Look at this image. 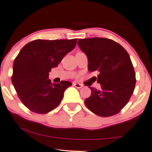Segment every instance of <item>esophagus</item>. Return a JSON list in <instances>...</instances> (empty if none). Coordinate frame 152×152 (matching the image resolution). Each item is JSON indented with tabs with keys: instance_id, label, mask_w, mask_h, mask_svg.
<instances>
[{
	"instance_id": "obj_1",
	"label": "esophagus",
	"mask_w": 152,
	"mask_h": 152,
	"mask_svg": "<svg viewBox=\"0 0 152 152\" xmlns=\"http://www.w3.org/2000/svg\"><path fill=\"white\" fill-rule=\"evenodd\" d=\"M73 85L78 89H80V88H82V87H83V85L80 84V83H73Z\"/></svg>"
}]
</instances>
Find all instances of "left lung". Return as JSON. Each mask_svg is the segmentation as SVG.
Instances as JSON below:
<instances>
[{"instance_id": "obj_1", "label": "left lung", "mask_w": 152, "mask_h": 152, "mask_svg": "<svg viewBox=\"0 0 152 152\" xmlns=\"http://www.w3.org/2000/svg\"><path fill=\"white\" fill-rule=\"evenodd\" d=\"M78 45L87 56L89 71L100 73L97 82L101 89L89 87L91 94L85 99V105L99 116L118 114L135 89L136 74L129 55L121 45L108 38L78 39Z\"/></svg>"}]
</instances>
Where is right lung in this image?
Masks as SVG:
<instances>
[{
    "instance_id": "right-lung-1",
    "label": "right lung",
    "mask_w": 152,
    "mask_h": 152,
    "mask_svg": "<svg viewBox=\"0 0 152 152\" xmlns=\"http://www.w3.org/2000/svg\"><path fill=\"white\" fill-rule=\"evenodd\" d=\"M76 42L77 39H37L21 49L14 60L12 81L19 98L31 112L47 114L61 103L72 83H52L49 72L74 50Z\"/></svg>"
}]
</instances>
